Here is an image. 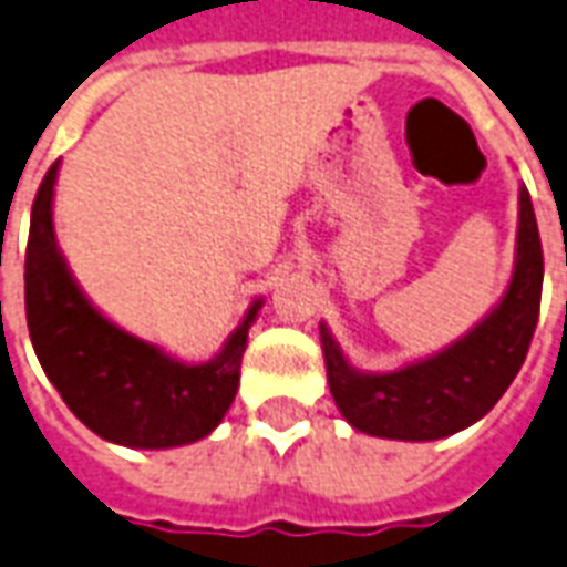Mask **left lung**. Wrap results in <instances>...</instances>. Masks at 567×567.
Here are the masks:
<instances>
[{"label": "left lung", "mask_w": 567, "mask_h": 567, "mask_svg": "<svg viewBox=\"0 0 567 567\" xmlns=\"http://www.w3.org/2000/svg\"><path fill=\"white\" fill-rule=\"evenodd\" d=\"M544 251L526 188H519L517 270L505 300L484 324L442 354L388 375L348 367L321 327L327 381L339 412L360 433L402 442H433L481 421L517 379L538 327Z\"/></svg>", "instance_id": "8db88e82"}]
</instances>
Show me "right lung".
<instances>
[{
	"mask_svg": "<svg viewBox=\"0 0 567 567\" xmlns=\"http://www.w3.org/2000/svg\"><path fill=\"white\" fill-rule=\"evenodd\" d=\"M53 162L38 186L27 243V324L41 367L74 417L92 433L128 447H174L209 435L234 402L249 324L237 327L221 354L200 367L104 321L71 279L53 240Z\"/></svg>",
	"mask_w": 567,
	"mask_h": 567,
	"instance_id": "right-lung-1",
	"label": "right lung"
}]
</instances>
